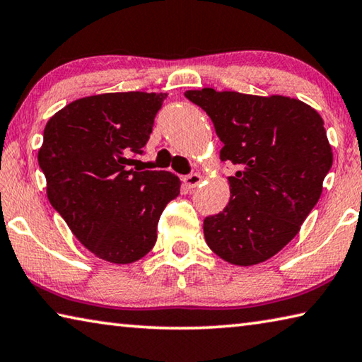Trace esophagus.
<instances>
[{
  "mask_svg": "<svg viewBox=\"0 0 362 362\" xmlns=\"http://www.w3.org/2000/svg\"><path fill=\"white\" fill-rule=\"evenodd\" d=\"M201 180H203V177H201V174H198V173H193V174L183 177V183H185V187L188 189L198 187L199 183H201Z\"/></svg>",
  "mask_w": 362,
  "mask_h": 362,
  "instance_id": "obj_1",
  "label": "esophagus"
}]
</instances>
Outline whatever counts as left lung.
<instances>
[{
    "label": "left lung",
    "mask_w": 362,
    "mask_h": 362,
    "mask_svg": "<svg viewBox=\"0 0 362 362\" xmlns=\"http://www.w3.org/2000/svg\"><path fill=\"white\" fill-rule=\"evenodd\" d=\"M185 97L212 119L220 159L236 164L230 203L204 218L207 246L220 259L250 267L296 238L322 193L332 146L313 107L286 95L204 88Z\"/></svg>",
    "instance_id": "obj_1"
}]
</instances>
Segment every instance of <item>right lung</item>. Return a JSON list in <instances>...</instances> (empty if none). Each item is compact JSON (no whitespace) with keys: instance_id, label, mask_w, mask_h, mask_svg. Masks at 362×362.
Masks as SVG:
<instances>
[{"instance_id":"add662e5","label":"right lung","mask_w":362,"mask_h":362,"mask_svg":"<svg viewBox=\"0 0 362 362\" xmlns=\"http://www.w3.org/2000/svg\"><path fill=\"white\" fill-rule=\"evenodd\" d=\"M164 93H108L73 100L45 127L38 163L46 194L73 235L99 259L127 265L156 243V226L180 179L131 169Z\"/></svg>"}]
</instances>
